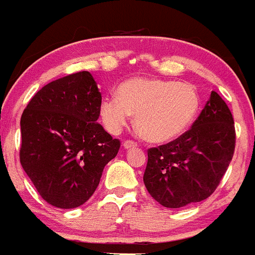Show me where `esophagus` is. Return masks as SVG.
I'll return each instance as SVG.
<instances>
[{"label":"esophagus","instance_id":"34e87169","mask_svg":"<svg viewBox=\"0 0 255 255\" xmlns=\"http://www.w3.org/2000/svg\"><path fill=\"white\" fill-rule=\"evenodd\" d=\"M123 147L125 148H134V147H137V142L134 141H130V139H127V141H125V143H123Z\"/></svg>","mask_w":255,"mask_h":255}]
</instances>
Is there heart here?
Masks as SVG:
<instances>
[{
    "mask_svg": "<svg viewBox=\"0 0 255 255\" xmlns=\"http://www.w3.org/2000/svg\"><path fill=\"white\" fill-rule=\"evenodd\" d=\"M200 109L197 90L172 80L134 78L118 88V97L102 101L99 113L107 129L117 134L135 114L139 134L151 142H167L191 126Z\"/></svg>",
    "mask_w": 255,
    "mask_h": 255,
    "instance_id": "obj_1",
    "label": "heart"
}]
</instances>
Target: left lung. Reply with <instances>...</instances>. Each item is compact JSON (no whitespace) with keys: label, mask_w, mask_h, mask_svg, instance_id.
<instances>
[{"label":"left lung","mask_w":255,"mask_h":255,"mask_svg":"<svg viewBox=\"0 0 255 255\" xmlns=\"http://www.w3.org/2000/svg\"><path fill=\"white\" fill-rule=\"evenodd\" d=\"M234 118L223 98L210 99L191 128L178 138L148 148L143 182L165 208L208 199L227 172L235 149Z\"/></svg>","instance_id":"8db88e82"}]
</instances>
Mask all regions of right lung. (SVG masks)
I'll return each mask as SVG.
<instances>
[{
	"label": "right lung",
	"instance_id": "1",
	"mask_svg": "<svg viewBox=\"0 0 255 255\" xmlns=\"http://www.w3.org/2000/svg\"><path fill=\"white\" fill-rule=\"evenodd\" d=\"M101 103L92 74L78 71L42 87L21 116L20 162L50 205H83L120 151V139L97 123Z\"/></svg>",
	"mask_w": 255,
	"mask_h": 255
}]
</instances>
